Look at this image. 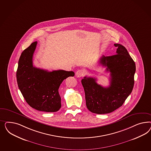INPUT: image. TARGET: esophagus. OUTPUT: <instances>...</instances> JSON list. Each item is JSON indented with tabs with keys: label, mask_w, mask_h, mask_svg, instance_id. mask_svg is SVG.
<instances>
[{
	"label": "esophagus",
	"mask_w": 151,
	"mask_h": 151,
	"mask_svg": "<svg viewBox=\"0 0 151 151\" xmlns=\"http://www.w3.org/2000/svg\"><path fill=\"white\" fill-rule=\"evenodd\" d=\"M83 74H84V72L82 70H78L76 73V76L78 78H80L82 77V76L83 75Z\"/></svg>",
	"instance_id": "34e87169"
}]
</instances>
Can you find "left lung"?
<instances>
[{
	"instance_id": "left-lung-1",
	"label": "left lung",
	"mask_w": 151,
	"mask_h": 151,
	"mask_svg": "<svg viewBox=\"0 0 151 151\" xmlns=\"http://www.w3.org/2000/svg\"><path fill=\"white\" fill-rule=\"evenodd\" d=\"M116 54L102 56L99 64L110 73V85L104 87L96 82L95 78L85 76L81 80L88 110L97 114L114 111L124 104L134 86L136 65L124 46L114 44Z\"/></svg>"
}]
</instances>
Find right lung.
Here are the masks:
<instances>
[{
  "mask_svg": "<svg viewBox=\"0 0 151 151\" xmlns=\"http://www.w3.org/2000/svg\"><path fill=\"white\" fill-rule=\"evenodd\" d=\"M37 45V41L32 42L19 58L17 71L19 88L33 109L47 112H56L61 106L59 93L60 84L75 73L63 70L50 72L33 66L32 57Z\"/></svg>",
  "mask_w": 151,
  "mask_h": 151,
  "instance_id": "add662e5",
  "label": "right lung"
}]
</instances>
